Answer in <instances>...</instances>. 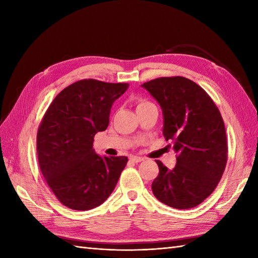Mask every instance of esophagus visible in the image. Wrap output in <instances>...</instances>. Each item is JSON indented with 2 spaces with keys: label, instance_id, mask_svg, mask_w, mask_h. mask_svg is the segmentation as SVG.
<instances>
[{
  "label": "esophagus",
  "instance_id": "esophagus-1",
  "mask_svg": "<svg viewBox=\"0 0 258 258\" xmlns=\"http://www.w3.org/2000/svg\"><path fill=\"white\" fill-rule=\"evenodd\" d=\"M130 160L132 161L133 163H140V162L143 161L144 158H143V157H140V156H131Z\"/></svg>",
  "mask_w": 258,
  "mask_h": 258
}]
</instances>
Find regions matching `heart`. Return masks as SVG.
I'll return each mask as SVG.
<instances>
[{"mask_svg": "<svg viewBox=\"0 0 258 258\" xmlns=\"http://www.w3.org/2000/svg\"><path fill=\"white\" fill-rule=\"evenodd\" d=\"M135 103H136V111H138V109H140V108H143L147 105H151V104H153L150 101L144 100V98H136Z\"/></svg>", "mask_w": 258, "mask_h": 258, "instance_id": "1", "label": "heart"}]
</instances>
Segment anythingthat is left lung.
I'll list each match as a JSON object with an SVG mask.
<instances>
[{"label": "left lung", "instance_id": "obj_1", "mask_svg": "<svg viewBox=\"0 0 258 258\" xmlns=\"http://www.w3.org/2000/svg\"><path fill=\"white\" fill-rule=\"evenodd\" d=\"M160 103L163 134L172 141L176 164L167 169L156 161V199L178 210L195 207L210 196L227 163V139L220 109L195 82L183 76L158 78L142 84Z\"/></svg>", "mask_w": 258, "mask_h": 258}]
</instances>
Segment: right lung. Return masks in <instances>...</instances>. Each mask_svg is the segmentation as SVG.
Wrapping results in <instances>:
<instances>
[{
	"instance_id": "1",
	"label": "right lung",
	"mask_w": 258,
	"mask_h": 258,
	"mask_svg": "<svg viewBox=\"0 0 258 258\" xmlns=\"http://www.w3.org/2000/svg\"><path fill=\"white\" fill-rule=\"evenodd\" d=\"M127 83L85 79L65 87L42 118L36 135L38 165L48 187L71 210L100 206L112 194L126 156L95 154L93 142L105 131L114 101Z\"/></svg>"
}]
</instances>
